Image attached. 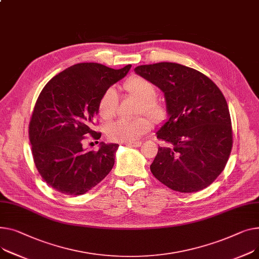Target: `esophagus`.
I'll use <instances>...</instances> for the list:
<instances>
[{"label": "esophagus", "instance_id": "esophagus-1", "mask_svg": "<svg viewBox=\"0 0 259 259\" xmlns=\"http://www.w3.org/2000/svg\"><path fill=\"white\" fill-rule=\"evenodd\" d=\"M125 145L127 147H135V148H137V147H141L142 143L141 142H132V143H126Z\"/></svg>", "mask_w": 259, "mask_h": 259}]
</instances>
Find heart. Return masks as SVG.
<instances>
[{
    "mask_svg": "<svg viewBox=\"0 0 259 259\" xmlns=\"http://www.w3.org/2000/svg\"><path fill=\"white\" fill-rule=\"evenodd\" d=\"M124 89L131 97L141 102V114L145 112L154 118L162 114L161 104L154 99L156 97V88L152 82L140 76H132L125 82ZM116 106V92L114 88H109L102 94L99 100L98 111L100 116L105 120L111 119L115 115ZM151 127V119L147 117H140L135 120L120 119L107 127V135L113 142L132 143L147 133Z\"/></svg>",
    "mask_w": 259,
    "mask_h": 259,
    "instance_id": "obj_1",
    "label": "heart"
}]
</instances>
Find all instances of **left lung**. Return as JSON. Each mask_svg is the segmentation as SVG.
<instances>
[{"mask_svg": "<svg viewBox=\"0 0 259 259\" xmlns=\"http://www.w3.org/2000/svg\"><path fill=\"white\" fill-rule=\"evenodd\" d=\"M134 71L162 91L168 114L156 132L168 147H158L152 174L179 193L207 187L225 168L232 149L225 97L207 76L179 63L140 65Z\"/></svg>", "mask_w": 259, "mask_h": 259, "instance_id": "8db88e82", "label": "left lung"}]
</instances>
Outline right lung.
Returning a JSON list of instances; mask_svg holds the SVG:
<instances>
[{"label":"right lung","mask_w":259,"mask_h":259,"mask_svg":"<svg viewBox=\"0 0 259 259\" xmlns=\"http://www.w3.org/2000/svg\"><path fill=\"white\" fill-rule=\"evenodd\" d=\"M130 68L131 64L113 70L95 62L77 63L52 78L39 94L29 140L39 175L57 192L83 195L113 167L117 144L101 143L98 151H86L82 144L85 135L101 137L93 130L99 100Z\"/></svg>","instance_id":"right-lung-1"}]
</instances>
